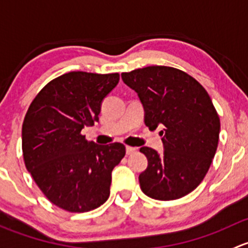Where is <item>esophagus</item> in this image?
I'll return each mask as SVG.
<instances>
[{"mask_svg": "<svg viewBox=\"0 0 248 248\" xmlns=\"http://www.w3.org/2000/svg\"><path fill=\"white\" fill-rule=\"evenodd\" d=\"M125 150H126V155H131V154H134L135 152H136V148L126 147V148H125Z\"/></svg>", "mask_w": 248, "mask_h": 248, "instance_id": "1", "label": "esophagus"}]
</instances>
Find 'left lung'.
Returning <instances> with one entry per match:
<instances>
[{"mask_svg": "<svg viewBox=\"0 0 248 248\" xmlns=\"http://www.w3.org/2000/svg\"><path fill=\"white\" fill-rule=\"evenodd\" d=\"M122 80L139 95L145 125L162 127V154L140 149L148 159L139 177L143 193L157 201L188 195L208 173L218 144L219 118L208 92L185 71L165 65L123 73Z\"/></svg>", "mask_w": 248, "mask_h": 248, "instance_id": "obj_1", "label": "left lung"}]
</instances>
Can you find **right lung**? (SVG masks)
Instances as JSON below:
<instances>
[{"mask_svg":"<svg viewBox=\"0 0 248 248\" xmlns=\"http://www.w3.org/2000/svg\"><path fill=\"white\" fill-rule=\"evenodd\" d=\"M118 81V73L70 71L50 81L25 116V166L45 197L69 213L105 203L112 170L125 155L122 143L95 144L81 134L99 121L101 103Z\"/></svg>","mask_w":248,"mask_h":248,"instance_id":"obj_1","label":"right lung"}]
</instances>
